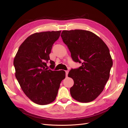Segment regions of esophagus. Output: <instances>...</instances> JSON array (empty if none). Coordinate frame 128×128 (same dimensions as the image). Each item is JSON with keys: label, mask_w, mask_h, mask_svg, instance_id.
I'll list each match as a JSON object with an SVG mask.
<instances>
[{"label": "esophagus", "mask_w": 128, "mask_h": 128, "mask_svg": "<svg viewBox=\"0 0 128 128\" xmlns=\"http://www.w3.org/2000/svg\"><path fill=\"white\" fill-rule=\"evenodd\" d=\"M65 72H66V76H67V75L68 74V72H69V70H66Z\"/></svg>", "instance_id": "obj_1"}]
</instances>
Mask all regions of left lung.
I'll return each instance as SVG.
<instances>
[{"label":"left lung","instance_id":"1","mask_svg":"<svg viewBox=\"0 0 128 128\" xmlns=\"http://www.w3.org/2000/svg\"><path fill=\"white\" fill-rule=\"evenodd\" d=\"M61 37L72 59L82 62L79 68L72 69L68 73V77L74 80L70 88L71 96L80 102L94 101L102 92L110 78L113 61L109 48L101 38L90 31L63 30Z\"/></svg>","mask_w":128,"mask_h":128}]
</instances>
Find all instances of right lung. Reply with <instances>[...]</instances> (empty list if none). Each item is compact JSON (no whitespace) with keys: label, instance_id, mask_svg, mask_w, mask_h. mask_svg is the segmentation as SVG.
<instances>
[{"label":"right lung","instance_id":"1","mask_svg":"<svg viewBox=\"0 0 128 128\" xmlns=\"http://www.w3.org/2000/svg\"><path fill=\"white\" fill-rule=\"evenodd\" d=\"M61 32L31 34L21 44L14 58L15 77L24 94L38 104L54 101L61 82L66 77L64 70L53 71L46 68L53 44ZM50 63L51 67H54V62L50 60Z\"/></svg>","mask_w":128,"mask_h":128}]
</instances>
